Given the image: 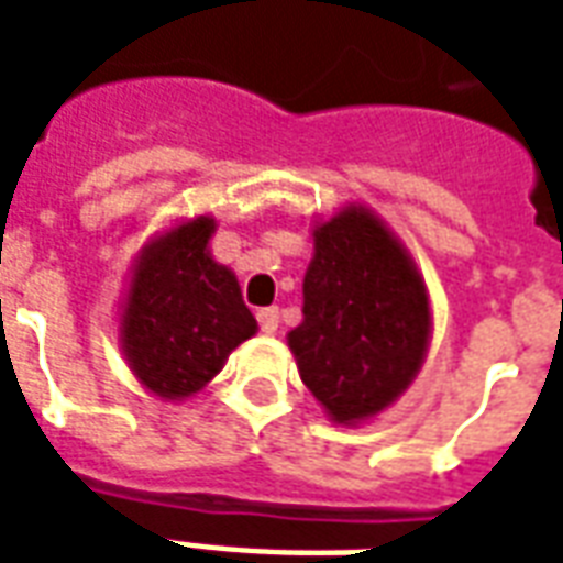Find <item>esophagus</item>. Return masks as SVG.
I'll list each match as a JSON object with an SVG mask.
<instances>
[{
    "label": "esophagus",
    "mask_w": 563,
    "mask_h": 563,
    "mask_svg": "<svg viewBox=\"0 0 563 563\" xmlns=\"http://www.w3.org/2000/svg\"><path fill=\"white\" fill-rule=\"evenodd\" d=\"M256 322L265 334H274V331L280 329V310L277 307H262L256 313Z\"/></svg>",
    "instance_id": "obj_1"
}]
</instances>
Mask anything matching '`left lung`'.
<instances>
[{
    "mask_svg": "<svg viewBox=\"0 0 563 563\" xmlns=\"http://www.w3.org/2000/svg\"><path fill=\"white\" fill-rule=\"evenodd\" d=\"M305 322L289 334L305 386L334 422H358L401 395L422 365L431 313L422 277L365 208L313 232Z\"/></svg>",
    "mask_w": 563,
    "mask_h": 563,
    "instance_id": "8db88e82",
    "label": "left lung"
}]
</instances>
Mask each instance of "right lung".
Returning <instances> with one entry per match:
<instances>
[{
	"label": "right lung",
	"mask_w": 563,
	"mask_h": 563,
	"mask_svg": "<svg viewBox=\"0 0 563 563\" xmlns=\"http://www.w3.org/2000/svg\"><path fill=\"white\" fill-rule=\"evenodd\" d=\"M213 220L186 222L141 258L123 310V350L159 398H186L208 383L234 346L256 334L238 280L208 253Z\"/></svg>",
	"instance_id": "add662e5"
}]
</instances>
